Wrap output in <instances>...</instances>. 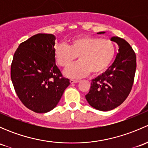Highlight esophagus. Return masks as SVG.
Returning <instances> with one entry per match:
<instances>
[{
  "label": "esophagus",
  "mask_w": 148,
  "mask_h": 148,
  "mask_svg": "<svg viewBox=\"0 0 148 148\" xmlns=\"http://www.w3.org/2000/svg\"><path fill=\"white\" fill-rule=\"evenodd\" d=\"M79 80H74V79H71L70 80V83L71 84H75V83H77L79 82Z\"/></svg>",
  "instance_id": "34e87169"
}]
</instances>
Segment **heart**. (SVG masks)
Wrapping results in <instances>:
<instances>
[{
    "mask_svg": "<svg viewBox=\"0 0 148 148\" xmlns=\"http://www.w3.org/2000/svg\"><path fill=\"white\" fill-rule=\"evenodd\" d=\"M116 46L112 40L97 36H80L70 41V45L56 44L54 57L60 66L67 68L79 56V62L64 71L71 78H82L88 74H99L108 69L114 59Z\"/></svg>",
    "mask_w": 148,
    "mask_h": 148,
    "instance_id": "1",
    "label": "heart"
}]
</instances>
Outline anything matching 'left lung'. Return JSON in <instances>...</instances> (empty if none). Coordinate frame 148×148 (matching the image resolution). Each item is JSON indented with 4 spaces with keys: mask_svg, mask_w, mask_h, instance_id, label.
Here are the masks:
<instances>
[{
    "mask_svg": "<svg viewBox=\"0 0 148 148\" xmlns=\"http://www.w3.org/2000/svg\"><path fill=\"white\" fill-rule=\"evenodd\" d=\"M111 40L118 44L119 53L112 65L92 79L85 96L92 107L100 111L112 110L123 103L130 93L136 71V55L130 45L119 37Z\"/></svg>",
    "mask_w": 148,
    "mask_h": 148,
    "instance_id": "1",
    "label": "left lung"
}]
</instances>
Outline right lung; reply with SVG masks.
Listing matches in <instances>:
<instances>
[{
  "label": "right lung",
  "mask_w": 148,
  "mask_h": 148,
  "mask_svg": "<svg viewBox=\"0 0 148 148\" xmlns=\"http://www.w3.org/2000/svg\"><path fill=\"white\" fill-rule=\"evenodd\" d=\"M55 39L53 34H36L22 42L13 55V87L21 102L34 112L53 110L70 84L56 65Z\"/></svg>",
  "instance_id": "1"
}]
</instances>
